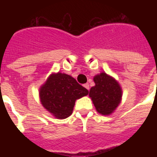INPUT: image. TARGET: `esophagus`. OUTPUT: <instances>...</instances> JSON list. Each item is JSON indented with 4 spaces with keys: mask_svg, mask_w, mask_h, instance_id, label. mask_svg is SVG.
Masks as SVG:
<instances>
[{
    "mask_svg": "<svg viewBox=\"0 0 157 157\" xmlns=\"http://www.w3.org/2000/svg\"><path fill=\"white\" fill-rule=\"evenodd\" d=\"M84 87H86L87 90H89V89H90V86H89L88 83H86V84H84Z\"/></svg>",
    "mask_w": 157,
    "mask_h": 157,
    "instance_id": "obj_1",
    "label": "esophagus"
}]
</instances>
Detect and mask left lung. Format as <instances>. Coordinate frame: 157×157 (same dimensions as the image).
<instances>
[{
  "label": "left lung",
  "mask_w": 157,
  "mask_h": 157,
  "mask_svg": "<svg viewBox=\"0 0 157 157\" xmlns=\"http://www.w3.org/2000/svg\"><path fill=\"white\" fill-rule=\"evenodd\" d=\"M93 81L95 86L90 90L89 97L99 113L109 115L121 102V86L115 79L105 72L95 75Z\"/></svg>",
  "instance_id": "8db88e82"
}]
</instances>
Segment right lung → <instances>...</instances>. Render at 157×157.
Segmentation results:
<instances>
[{
	"instance_id": "1",
	"label": "right lung",
	"mask_w": 157,
	"mask_h": 157,
	"mask_svg": "<svg viewBox=\"0 0 157 157\" xmlns=\"http://www.w3.org/2000/svg\"><path fill=\"white\" fill-rule=\"evenodd\" d=\"M88 94V90L80 85L72 76L54 73L39 89L42 105L56 118L71 116L75 100Z\"/></svg>"
}]
</instances>
